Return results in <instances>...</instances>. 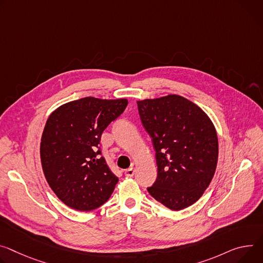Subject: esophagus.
<instances>
[{
  "label": "esophagus",
  "mask_w": 263,
  "mask_h": 263,
  "mask_svg": "<svg viewBox=\"0 0 263 263\" xmlns=\"http://www.w3.org/2000/svg\"><path fill=\"white\" fill-rule=\"evenodd\" d=\"M125 175L127 177H132L134 175V168H133V166H131V168H129L125 171Z\"/></svg>",
  "instance_id": "esophagus-1"
}]
</instances>
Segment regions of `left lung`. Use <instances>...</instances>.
<instances>
[{"label": "left lung", "instance_id": "1", "mask_svg": "<svg viewBox=\"0 0 263 263\" xmlns=\"http://www.w3.org/2000/svg\"><path fill=\"white\" fill-rule=\"evenodd\" d=\"M137 107L156 152L157 178L148 192L173 211L192 205L216 170V129L201 108L180 95L137 101Z\"/></svg>", "mask_w": 263, "mask_h": 263}]
</instances>
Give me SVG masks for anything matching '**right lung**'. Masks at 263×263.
Masks as SVG:
<instances>
[{"mask_svg":"<svg viewBox=\"0 0 263 263\" xmlns=\"http://www.w3.org/2000/svg\"><path fill=\"white\" fill-rule=\"evenodd\" d=\"M126 99L84 98L66 103L48 117L41 139L45 178L68 206L91 211L111 196L118 178L100 156L102 133L121 115Z\"/></svg>","mask_w":263,"mask_h":263,"instance_id":"right-lung-1","label":"right lung"}]
</instances>
